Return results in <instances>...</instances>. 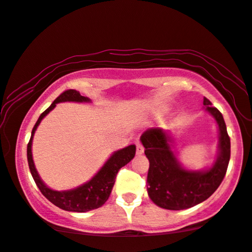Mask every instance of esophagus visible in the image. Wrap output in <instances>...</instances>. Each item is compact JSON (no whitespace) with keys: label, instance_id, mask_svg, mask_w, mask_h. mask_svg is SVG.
I'll return each instance as SVG.
<instances>
[{"label":"esophagus","instance_id":"1","mask_svg":"<svg viewBox=\"0 0 252 252\" xmlns=\"http://www.w3.org/2000/svg\"><path fill=\"white\" fill-rule=\"evenodd\" d=\"M135 144H136V154L137 155H142L143 151H144L143 146H142V144H141V142H139V141H137Z\"/></svg>","mask_w":252,"mask_h":252}]
</instances>
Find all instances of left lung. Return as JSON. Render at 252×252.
Masks as SVG:
<instances>
[{
    "instance_id": "left-lung-1",
    "label": "left lung",
    "mask_w": 252,
    "mask_h": 252,
    "mask_svg": "<svg viewBox=\"0 0 252 252\" xmlns=\"http://www.w3.org/2000/svg\"><path fill=\"white\" fill-rule=\"evenodd\" d=\"M205 109L219 126V157L212 168L192 172L182 168L171 150V140L158 127L146 130L141 136L144 154L149 159L148 194L155 204L167 210H185L208 199L225 178L230 158V139L221 112L204 97Z\"/></svg>"
}]
</instances>
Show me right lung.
<instances>
[{"label": "right lung", "instance_id": "obj_1", "mask_svg": "<svg viewBox=\"0 0 252 252\" xmlns=\"http://www.w3.org/2000/svg\"><path fill=\"white\" fill-rule=\"evenodd\" d=\"M88 102L89 99L85 96H81L80 93L74 91V89H67L64 91L55 101L51 103V105L48 108L46 111L41 113V116L37 119L35 125H34L32 129V135H31L30 142L27 144V161H29V166L31 174L35 181L37 188L42 192V195L46 197L48 201H50L53 204H55L58 208L65 210V211H72V212H87L91 210L97 209L102 206L104 203L108 201L110 194H111L112 187L115 185V180L117 177V173L123 166H125L127 163H129L135 156V146H128L124 148L122 150H118L117 153L112 155L109 158L97 174L87 184L80 186V187L72 189V190L67 191H56L51 190L43 184L41 180L39 174L34 167L33 158H32V139L35 132L36 127L44 116H47L57 103L60 102Z\"/></svg>", "mask_w": 252, "mask_h": 252}]
</instances>
